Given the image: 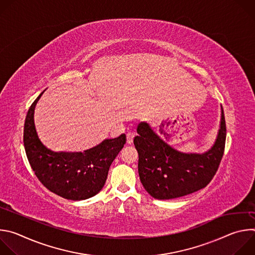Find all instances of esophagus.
<instances>
[{"mask_svg":"<svg viewBox=\"0 0 255 255\" xmlns=\"http://www.w3.org/2000/svg\"><path fill=\"white\" fill-rule=\"evenodd\" d=\"M126 136H127V143H128V144H131V143L133 142V139H134L135 134H134L133 132H128V133L126 134Z\"/></svg>","mask_w":255,"mask_h":255,"instance_id":"34e87169","label":"esophagus"}]
</instances>
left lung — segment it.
<instances>
[{
  "label": "left lung",
  "mask_w": 255,
  "mask_h": 255,
  "mask_svg": "<svg viewBox=\"0 0 255 255\" xmlns=\"http://www.w3.org/2000/svg\"><path fill=\"white\" fill-rule=\"evenodd\" d=\"M134 138L138 172L146 192L158 200L190 195L209 185L224 154L226 124L222 109L220 129L213 147L203 154L184 153L167 144L146 122L137 127Z\"/></svg>",
  "instance_id": "obj_1"
}]
</instances>
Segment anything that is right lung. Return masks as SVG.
Instances as JSON below:
<instances>
[{"label": "right lung", "mask_w": 255, "mask_h": 255, "mask_svg": "<svg viewBox=\"0 0 255 255\" xmlns=\"http://www.w3.org/2000/svg\"><path fill=\"white\" fill-rule=\"evenodd\" d=\"M44 91L30 106L23 142L28 161L41 184L67 200L81 201L97 195L104 187L113 160L126 143V135L105 139L85 152H54L39 139L34 110Z\"/></svg>", "instance_id": "1"}]
</instances>
